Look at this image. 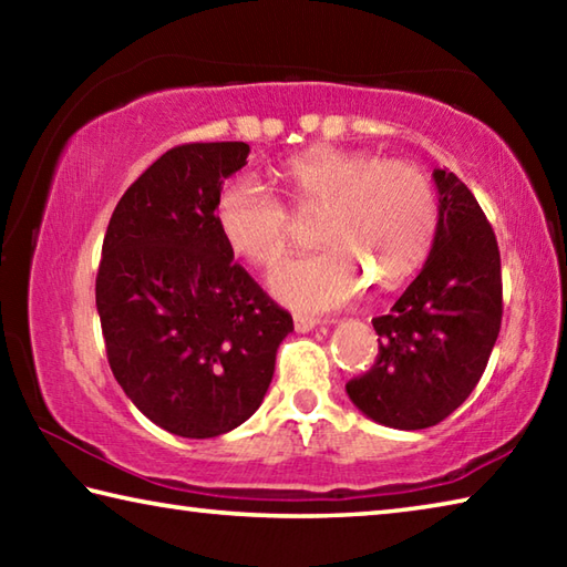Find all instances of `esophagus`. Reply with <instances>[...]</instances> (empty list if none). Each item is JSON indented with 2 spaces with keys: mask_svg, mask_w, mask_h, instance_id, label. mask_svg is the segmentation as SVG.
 Masks as SVG:
<instances>
[{
  "mask_svg": "<svg viewBox=\"0 0 567 567\" xmlns=\"http://www.w3.org/2000/svg\"><path fill=\"white\" fill-rule=\"evenodd\" d=\"M320 322H324V320L310 318V315H295V330H297V332H310V330L318 328Z\"/></svg>",
  "mask_w": 567,
  "mask_h": 567,
  "instance_id": "obj_1",
  "label": "esophagus"
}]
</instances>
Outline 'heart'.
<instances>
[{
  "mask_svg": "<svg viewBox=\"0 0 567 567\" xmlns=\"http://www.w3.org/2000/svg\"><path fill=\"white\" fill-rule=\"evenodd\" d=\"M282 179L300 209H322L320 252L277 267L272 292L300 310H332L368 280L395 290L420 270L437 233V192L422 167L364 150L312 147L285 162ZM219 235L237 257L272 267L292 245V217L262 182L229 179L215 203Z\"/></svg>",
  "mask_w": 567,
  "mask_h": 567,
  "instance_id": "heart-1",
  "label": "heart"
}]
</instances>
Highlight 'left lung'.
Instances as JSON below:
<instances>
[{"label":"left lung","instance_id":"left-lung-1","mask_svg":"<svg viewBox=\"0 0 567 567\" xmlns=\"http://www.w3.org/2000/svg\"><path fill=\"white\" fill-rule=\"evenodd\" d=\"M437 233L425 267L390 315L372 318L375 364L348 385L380 425L422 430L443 422L483 378L503 322L501 249L473 192L435 169Z\"/></svg>","mask_w":567,"mask_h":567}]
</instances>
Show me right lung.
<instances>
[{"label":"right lung","instance_id":"right-lung-1","mask_svg":"<svg viewBox=\"0 0 567 567\" xmlns=\"http://www.w3.org/2000/svg\"><path fill=\"white\" fill-rule=\"evenodd\" d=\"M245 142L167 150L114 207L97 310L112 375L142 415L179 437H217L260 408L292 315L219 235L215 203Z\"/></svg>","mask_w":567,"mask_h":567}]
</instances>
